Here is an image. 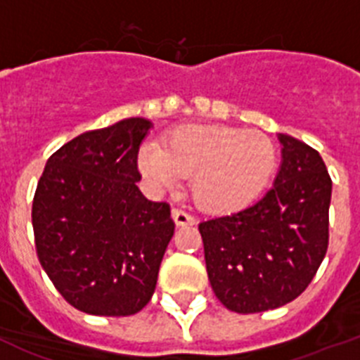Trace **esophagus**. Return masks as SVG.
<instances>
[{
  "instance_id": "1",
  "label": "esophagus",
  "mask_w": 360,
  "mask_h": 360,
  "mask_svg": "<svg viewBox=\"0 0 360 360\" xmlns=\"http://www.w3.org/2000/svg\"><path fill=\"white\" fill-rule=\"evenodd\" d=\"M172 219H174V222H176L177 228L195 224V219H193L192 215H188L186 212H183V210H177V208L172 210Z\"/></svg>"
}]
</instances>
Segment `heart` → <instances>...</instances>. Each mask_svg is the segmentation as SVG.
Returning a JSON list of instances; mask_svg holds the SVG:
<instances>
[{
    "label": "heart",
    "instance_id": "obj_1",
    "mask_svg": "<svg viewBox=\"0 0 360 360\" xmlns=\"http://www.w3.org/2000/svg\"><path fill=\"white\" fill-rule=\"evenodd\" d=\"M140 170L154 190H172L190 176L200 208L233 213L260 199L278 167L274 141L258 131L229 125H184L140 150Z\"/></svg>",
    "mask_w": 360,
    "mask_h": 360
}]
</instances>
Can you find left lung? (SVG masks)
Segmentation results:
<instances>
[{
    "mask_svg": "<svg viewBox=\"0 0 360 360\" xmlns=\"http://www.w3.org/2000/svg\"><path fill=\"white\" fill-rule=\"evenodd\" d=\"M273 188L249 208L199 224L210 283L226 309L283 307L309 287L328 248L332 179L319 152L278 134Z\"/></svg>",
    "mask_w": 360,
    "mask_h": 360,
    "instance_id": "1",
    "label": "left lung"
}]
</instances>
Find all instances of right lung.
I'll return each instance as SVG.
<instances>
[{
    "label": "right lung",
    "instance_id": "obj_1",
    "mask_svg": "<svg viewBox=\"0 0 360 360\" xmlns=\"http://www.w3.org/2000/svg\"><path fill=\"white\" fill-rule=\"evenodd\" d=\"M147 118L84 132L51 154L32 206L35 249L64 300L93 316H132L150 301L174 235L167 202L136 183Z\"/></svg>",
    "mask_w": 360,
    "mask_h": 360
}]
</instances>
